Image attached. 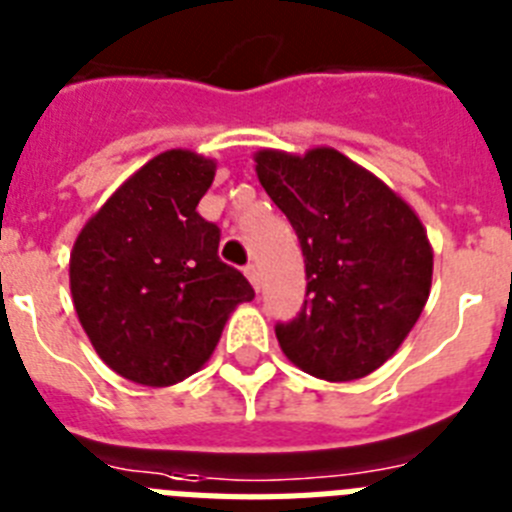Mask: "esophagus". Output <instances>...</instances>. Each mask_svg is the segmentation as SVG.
<instances>
[{"instance_id": "obj_1", "label": "esophagus", "mask_w": 512, "mask_h": 512, "mask_svg": "<svg viewBox=\"0 0 512 512\" xmlns=\"http://www.w3.org/2000/svg\"><path fill=\"white\" fill-rule=\"evenodd\" d=\"M244 273H247L250 283H252V286H255V291H260V283H262L260 268H257V265H247V268H244Z\"/></svg>"}]
</instances>
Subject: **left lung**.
Here are the masks:
<instances>
[{
    "label": "left lung",
    "mask_w": 512,
    "mask_h": 512,
    "mask_svg": "<svg viewBox=\"0 0 512 512\" xmlns=\"http://www.w3.org/2000/svg\"><path fill=\"white\" fill-rule=\"evenodd\" d=\"M255 162L306 265L304 306L275 324L281 350L317 379H363L397 353L428 301V231L389 185L330 146L304 157L262 149Z\"/></svg>",
    "instance_id": "obj_1"
}]
</instances>
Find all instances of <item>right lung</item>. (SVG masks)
Listing matches in <instances>:
<instances>
[{
    "mask_svg": "<svg viewBox=\"0 0 512 512\" xmlns=\"http://www.w3.org/2000/svg\"><path fill=\"white\" fill-rule=\"evenodd\" d=\"M216 162L170 149L133 172L79 231L74 309L92 348L123 379L172 386L219 345L229 314L255 299L219 260V226L195 211Z\"/></svg>",
    "mask_w": 512,
    "mask_h": 512,
    "instance_id": "right-lung-1",
    "label": "right lung"
}]
</instances>
